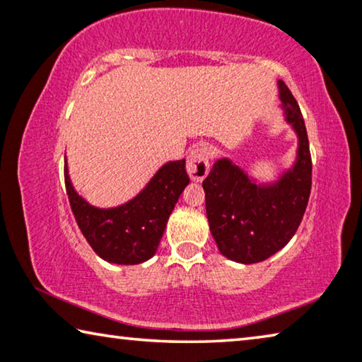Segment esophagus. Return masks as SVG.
<instances>
[{
	"label": "esophagus",
	"mask_w": 362,
	"mask_h": 362,
	"mask_svg": "<svg viewBox=\"0 0 362 362\" xmlns=\"http://www.w3.org/2000/svg\"><path fill=\"white\" fill-rule=\"evenodd\" d=\"M186 170L194 181H202L210 170V152L205 146L194 147L187 155Z\"/></svg>",
	"instance_id": "1"
}]
</instances>
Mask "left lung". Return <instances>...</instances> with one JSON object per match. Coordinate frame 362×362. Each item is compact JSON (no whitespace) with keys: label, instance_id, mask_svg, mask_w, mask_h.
<instances>
[{"label":"left lung","instance_id":"left-lung-1","mask_svg":"<svg viewBox=\"0 0 362 362\" xmlns=\"http://www.w3.org/2000/svg\"><path fill=\"white\" fill-rule=\"evenodd\" d=\"M285 119L298 134V155L272 185H257L231 160H216L202 186L210 231L218 251L239 264H255L285 247L296 233L313 185L305 124L290 88L278 81Z\"/></svg>","mask_w":362,"mask_h":362}]
</instances>
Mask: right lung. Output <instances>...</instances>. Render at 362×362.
Returning <instances> with one entry per match:
<instances>
[{
	"label": "right lung",
	"mask_w": 362,
	"mask_h": 362,
	"mask_svg": "<svg viewBox=\"0 0 362 362\" xmlns=\"http://www.w3.org/2000/svg\"><path fill=\"white\" fill-rule=\"evenodd\" d=\"M64 182L74 218L95 254L110 264L134 265L157 252L189 176L186 160L165 163L134 199L113 209L93 207L82 199L72 187L66 162Z\"/></svg>",
	"instance_id": "1"
}]
</instances>
